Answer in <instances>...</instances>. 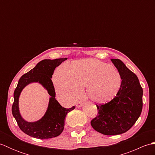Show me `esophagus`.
Wrapping results in <instances>:
<instances>
[{"label": "esophagus", "instance_id": "1", "mask_svg": "<svg viewBox=\"0 0 155 155\" xmlns=\"http://www.w3.org/2000/svg\"><path fill=\"white\" fill-rule=\"evenodd\" d=\"M83 102L80 101V102H78V103H77L76 106H77V107H81L83 106Z\"/></svg>", "mask_w": 155, "mask_h": 155}]
</instances>
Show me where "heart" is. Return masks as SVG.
Instances as JSON below:
<instances>
[{"label":"heart","mask_w":155,"mask_h":155,"mask_svg":"<svg viewBox=\"0 0 155 155\" xmlns=\"http://www.w3.org/2000/svg\"><path fill=\"white\" fill-rule=\"evenodd\" d=\"M53 80L57 93L65 99L74 100L87 87L88 97L98 103L113 99L121 84L120 74L114 66L93 58L76 61L68 68L61 66Z\"/></svg>","instance_id":"obj_1"}]
</instances>
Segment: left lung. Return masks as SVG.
<instances>
[{
    "mask_svg": "<svg viewBox=\"0 0 155 155\" xmlns=\"http://www.w3.org/2000/svg\"><path fill=\"white\" fill-rule=\"evenodd\" d=\"M121 77L120 89L110 102L98 106L97 116L91 122L95 130L105 135L126 133L140 117L143 91L137 75L120 59H110Z\"/></svg>",
    "mask_w": 155,
    "mask_h": 155,
    "instance_id": "obj_1",
    "label": "left lung"
}]
</instances>
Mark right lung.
I'll list each match as a JSON object with an SVG mask.
<instances>
[{"label":"right lung","mask_w":155,"mask_h":155,"mask_svg":"<svg viewBox=\"0 0 155 155\" xmlns=\"http://www.w3.org/2000/svg\"><path fill=\"white\" fill-rule=\"evenodd\" d=\"M67 59V58H62L54 60H42L27 73L23 74L18 81L14 92L12 113L21 130L29 136L37 139H47L60 135L64 129L66 115L75 108L74 106L70 108L62 107L56 100L54 87L51 80L56 67ZM31 82L42 84L51 96L48 110L44 116L40 120L32 123L23 119L18 108V98L21 91Z\"/></svg>","instance_id":"add662e5"}]
</instances>
